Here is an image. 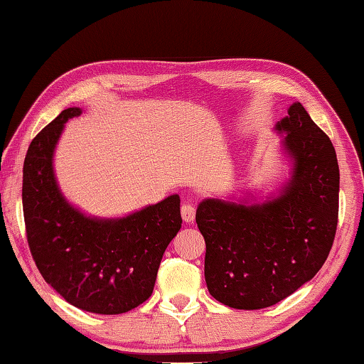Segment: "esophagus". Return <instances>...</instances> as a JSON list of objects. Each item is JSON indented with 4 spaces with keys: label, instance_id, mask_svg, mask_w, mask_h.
I'll return each instance as SVG.
<instances>
[{
    "label": "esophagus",
    "instance_id": "obj_1",
    "mask_svg": "<svg viewBox=\"0 0 364 364\" xmlns=\"http://www.w3.org/2000/svg\"><path fill=\"white\" fill-rule=\"evenodd\" d=\"M181 212H182V218H183V222H187V223H191L195 220V214H196V209H195V205L191 204V203H185L183 205H182V209H181Z\"/></svg>",
    "mask_w": 364,
    "mask_h": 364
}]
</instances>
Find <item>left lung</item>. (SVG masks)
Here are the masks:
<instances>
[{
  "instance_id": "8db88e82",
  "label": "left lung",
  "mask_w": 364,
  "mask_h": 364,
  "mask_svg": "<svg viewBox=\"0 0 364 364\" xmlns=\"http://www.w3.org/2000/svg\"><path fill=\"white\" fill-rule=\"evenodd\" d=\"M276 129L293 160L290 182L262 204L204 200L196 223L205 241L209 293L232 309H264L320 271L339 212V166L330 138L301 102Z\"/></svg>"
}]
</instances>
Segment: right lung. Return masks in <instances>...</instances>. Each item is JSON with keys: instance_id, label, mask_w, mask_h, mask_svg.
<instances>
[{"instance_id": "right-lung-1", "label": "right lung", "mask_w": 364, "mask_h": 364, "mask_svg": "<svg viewBox=\"0 0 364 364\" xmlns=\"http://www.w3.org/2000/svg\"><path fill=\"white\" fill-rule=\"evenodd\" d=\"M80 112L65 109L30 144L22 185L26 239L41 276L68 303L123 314L154 291L163 253L182 226L181 198L171 195L122 218L87 217L68 203L52 159L65 123Z\"/></svg>"}]
</instances>
